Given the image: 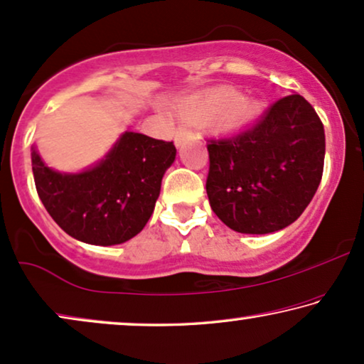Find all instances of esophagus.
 <instances>
[{"instance_id":"34e87169","label":"esophagus","mask_w":364,"mask_h":364,"mask_svg":"<svg viewBox=\"0 0 364 364\" xmlns=\"http://www.w3.org/2000/svg\"><path fill=\"white\" fill-rule=\"evenodd\" d=\"M183 139H186V132H177V134H176V146H177V147L182 146Z\"/></svg>"}]
</instances>
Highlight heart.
Instances as JSON below:
<instances>
[{
  "label": "heart",
  "mask_w": 364,
  "mask_h": 364,
  "mask_svg": "<svg viewBox=\"0 0 364 364\" xmlns=\"http://www.w3.org/2000/svg\"><path fill=\"white\" fill-rule=\"evenodd\" d=\"M262 111V102L255 99H242V94L232 87H223L205 99H192L183 106L187 116L198 121H218L225 127H240L250 122Z\"/></svg>",
  "instance_id": "heart-1"
}]
</instances>
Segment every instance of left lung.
Listing matches in <instances>:
<instances>
[{"label": "left lung", "instance_id": "left-lung-1", "mask_svg": "<svg viewBox=\"0 0 364 364\" xmlns=\"http://www.w3.org/2000/svg\"><path fill=\"white\" fill-rule=\"evenodd\" d=\"M207 196L240 233L278 232L311 202L323 176L325 129L300 94L282 97L250 129L207 144Z\"/></svg>", "mask_w": 364, "mask_h": 364}]
</instances>
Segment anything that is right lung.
I'll return each instance as SVG.
<instances>
[{"instance_id": "1", "label": "right lung", "mask_w": 364, "mask_h": 364, "mask_svg": "<svg viewBox=\"0 0 364 364\" xmlns=\"http://www.w3.org/2000/svg\"><path fill=\"white\" fill-rule=\"evenodd\" d=\"M176 154L172 142L127 131L102 161L66 173L48 167L33 146L34 183L48 213L68 235L89 245H119L146 227Z\"/></svg>"}]
</instances>
